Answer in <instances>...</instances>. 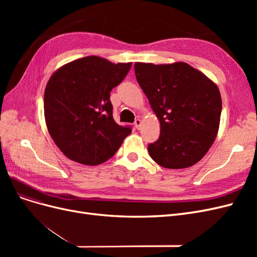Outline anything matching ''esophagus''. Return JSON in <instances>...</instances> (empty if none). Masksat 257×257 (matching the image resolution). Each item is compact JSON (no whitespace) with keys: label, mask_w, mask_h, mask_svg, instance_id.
Instances as JSON below:
<instances>
[{"label":"esophagus","mask_w":257,"mask_h":257,"mask_svg":"<svg viewBox=\"0 0 257 257\" xmlns=\"http://www.w3.org/2000/svg\"><path fill=\"white\" fill-rule=\"evenodd\" d=\"M134 124H135L136 128H137V130H139V128H141V126H142V120H141V119H136Z\"/></svg>","instance_id":"1"}]
</instances>
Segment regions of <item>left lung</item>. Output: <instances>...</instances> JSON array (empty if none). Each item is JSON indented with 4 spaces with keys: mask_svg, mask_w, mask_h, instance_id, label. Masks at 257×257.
Wrapping results in <instances>:
<instances>
[{
    "mask_svg": "<svg viewBox=\"0 0 257 257\" xmlns=\"http://www.w3.org/2000/svg\"><path fill=\"white\" fill-rule=\"evenodd\" d=\"M136 79L160 120L161 135L148 146L159 165L181 169L205 157L220 126L222 99L217 85L184 62H136Z\"/></svg>",
    "mask_w": 257,
    "mask_h": 257,
    "instance_id": "8db88e82",
    "label": "left lung"
}]
</instances>
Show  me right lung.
I'll use <instances>...</instances> for the list:
<instances>
[{"label":"right lung","mask_w":257,"mask_h":257,"mask_svg":"<svg viewBox=\"0 0 257 257\" xmlns=\"http://www.w3.org/2000/svg\"><path fill=\"white\" fill-rule=\"evenodd\" d=\"M132 63L96 56L69 62L54 72L44 94V113L54 144L66 158L95 166L109 160L132 133L112 116L110 91Z\"/></svg>","instance_id":"add662e5"}]
</instances>
